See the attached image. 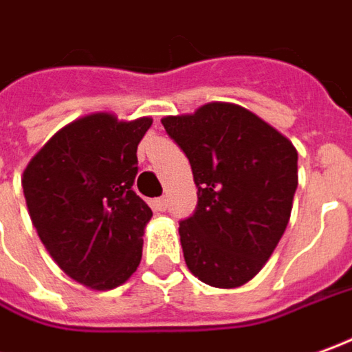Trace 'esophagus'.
Returning a JSON list of instances; mask_svg holds the SVG:
<instances>
[{
    "label": "esophagus",
    "instance_id": "esophagus-1",
    "mask_svg": "<svg viewBox=\"0 0 352 352\" xmlns=\"http://www.w3.org/2000/svg\"><path fill=\"white\" fill-rule=\"evenodd\" d=\"M155 208H159V210H166V208H168V199H166V197H159V199H155Z\"/></svg>",
    "mask_w": 352,
    "mask_h": 352
}]
</instances>
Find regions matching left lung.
I'll return each mask as SVG.
<instances>
[{"instance_id": "8db88e82", "label": "left lung", "mask_w": 352, "mask_h": 352, "mask_svg": "<svg viewBox=\"0 0 352 352\" xmlns=\"http://www.w3.org/2000/svg\"><path fill=\"white\" fill-rule=\"evenodd\" d=\"M161 122L186 153L197 186V207L180 222L186 264L212 287H239L261 272L287 228L297 151L232 103H207Z\"/></svg>"}]
</instances>
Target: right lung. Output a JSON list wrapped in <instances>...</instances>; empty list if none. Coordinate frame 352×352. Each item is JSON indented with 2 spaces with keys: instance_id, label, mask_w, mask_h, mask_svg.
<instances>
[{
  "instance_id": "1",
  "label": "right lung",
  "mask_w": 352,
  "mask_h": 352,
  "mask_svg": "<svg viewBox=\"0 0 352 352\" xmlns=\"http://www.w3.org/2000/svg\"><path fill=\"white\" fill-rule=\"evenodd\" d=\"M151 118L96 113L70 122L23 174L32 224L60 270L91 289H113L138 270L153 212L134 191L138 144Z\"/></svg>"
}]
</instances>
